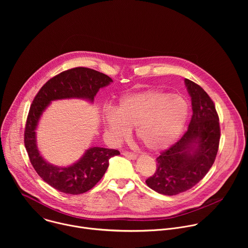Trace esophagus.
Wrapping results in <instances>:
<instances>
[{
  "label": "esophagus",
  "instance_id": "esophagus-1",
  "mask_svg": "<svg viewBox=\"0 0 248 248\" xmlns=\"http://www.w3.org/2000/svg\"><path fill=\"white\" fill-rule=\"evenodd\" d=\"M123 155L125 156L126 158L130 159V160H136V159H137V155L134 154V153H132V152H124Z\"/></svg>",
  "mask_w": 248,
  "mask_h": 248
}]
</instances>
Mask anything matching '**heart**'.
<instances>
[{
	"instance_id": "1",
	"label": "heart",
	"mask_w": 248,
	"mask_h": 248,
	"mask_svg": "<svg viewBox=\"0 0 248 248\" xmlns=\"http://www.w3.org/2000/svg\"><path fill=\"white\" fill-rule=\"evenodd\" d=\"M188 103L180 94L161 89H145L126 93L118 102L116 110L104 113L103 124L115 141L128 136L135 127L136 137L152 152L170 147L179 139L188 118Z\"/></svg>"
}]
</instances>
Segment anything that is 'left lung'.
<instances>
[{
  "label": "left lung",
  "mask_w": 248,
  "mask_h": 248,
  "mask_svg": "<svg viewBox=\"0 0 248 248\" xmlns=\"http://www.w3.org/2000/svg\"><path fill=\"white\" fill-rule=\"evenodd\" d=\"M192 117L184 136L157 159L156 172L146 185L164 195L185 192L198 184L214 164L219 148L220 124L215 105L208 94L186 78Z\"/></svg>",
  "instance_id": "obj_1"
}]
</instances>
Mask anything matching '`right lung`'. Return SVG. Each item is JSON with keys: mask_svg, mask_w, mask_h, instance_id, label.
Segmentation results:
<instances>
[{"mask_svg": "<svg viewBox=\"0 0 248 248\" xmlns=\"http://www.w3.org/2000/svg\"><path fill=\"white\" fill-rule=\"evenodd\" d=\"M113 79L97 70L76 67L65 70L47 81L34 98L27 117L24 145L29 160L40 178L55 189L66 194H81L91 189L109 167V160L118 150L90 147L74 164L56 166L46 161L37 146L36 129L43 113L53 101L81 99L93 104L101 88Z\"/></svg>", "mask_w": 248, "mask_h": 248, "instance_id": "obj_1", "label": "right lung"}]
</instances>
